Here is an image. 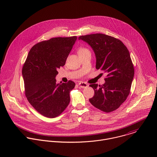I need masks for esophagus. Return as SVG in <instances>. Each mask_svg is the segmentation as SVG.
<instances>
[{
  "label": "esophagus",
  "instance_id": "esophagus-1",
  "mask_svg": "<svg viewBox=\"0 0 157 157\" xmlns=\"http://www.w3.org/2000/svg\"><path fill=\"white\" fill-rule=\"evenodd\" d=\"M79 86L81 88H85V87H87L88 86L87 84L86 83V82H80L79 83Z\"/></svg>",
  "mask_w": 157,
  "mask_h": 157
}]
</instances>
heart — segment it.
Returning <instances> with one entry per match:
<instances>
[{
    "mask_svg": "<svg viewBox=\"0 0 157 157\" xmlns=\"http://www.w3.org/2000/svg\"><path fill=\"white\" fill-rule=\"evenodd\" d=\"M89 52V50H87V48H80L79 50H78V54H80V53H85V52Z\"/></svg>",
    "mask_w": 157,
    "mask_h": 157,
    "instance_id": "1",
    "label": "heart"
}]
</instances>
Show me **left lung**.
<instances>
[{
  "label": "left lung",
  "mask_w": 157,
  "mask_h": 157,
  "mask_svg": "<svg viewBox=\"0 0 157 157\" xmlns=\"http://www.w3.org/2000/svg\"><path fill=\"white\" fill-rule=\"evenodd\" d=\"M78 39L92 48L96 58V69L107 74L104 84L90 85L94 95L89 102L105 113L116 110L128 96L134 76L128 49L121 40L105 34L80 36Z\"/></svg>",
  "instance_id": "8db88e82"
}]
</instances>
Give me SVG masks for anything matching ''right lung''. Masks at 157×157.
Instances as JSON below:
<instances>
[{
    "label": "right lung",
    "mask_w": 157,
    "mask_h": 157,
    "mask_svg": "<svg viewBox=\"0 0 157 157\" xmlns=\"http://www.w3.org/2000/svg\"><path fill=\"white\" fill-rule=\"evenodd\" d=\"M76 36L56 37L40 42L30 50L22 68L25 96L30 104L44 117L60 115L70 102L72 81L56 82L58 69L65 64Z\"/></svg>",
    "instance_id": "obj_1"
}]
</instances>
